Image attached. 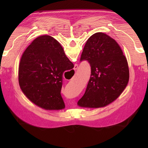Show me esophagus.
<instances>
[{
    "mask_svg": "<svg viewBox=\"0 0 148 148\" xmlns=\"http://www.w3.org/2000/svg\"><path fill=\"white\" fill-rule=\"evenodd\" d=\"M77 68H78V65H77V64H75L74 67V71H76L77 69Z\"/></svg>",
    "mask_w": 148,
    "mask_h": 148,
    "instance_id": "obj_1",
    "label": "esophagus"
}]
</instances>
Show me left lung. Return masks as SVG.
<instances>
[{
	"label": "left lung",
	"mask_w": 148,
	"mask_h": 148,
	"mask_svg": "<svg viewBox=\"0 0 148 148\" xmlns=\"http://www.w3.org/2000/svg\"><path fill=\"white\" fill-rule=\"evenodd\" d=\"M83 60L90 65L91 76L77 104L97 108L114 101L129 79L128 62L118 44L106 34H94L84 47L80 62Z\"/></svg>",
	"instance_id": "left-lung-1"
}]
</instances>
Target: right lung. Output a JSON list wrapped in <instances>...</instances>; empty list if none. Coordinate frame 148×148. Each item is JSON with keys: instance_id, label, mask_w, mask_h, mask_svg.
Listing matches in <instances>:
<instances>
[{"instance_id": "right-lung-1", "label": "right lung", "mask_w": 148, "mask_h": 148, "mask_svg": "<svg viewBox=\"0 0 148 148\" xmlns=\"http://www.w3.org/2000/svg\"><path fill=\"white\" fill-rule=\"evenodd\" d=\"M73 66L57 40L49 36H40L21 56L20 86L27 98L41 108L62 109L65 108L60 93L63 74Z\"/></svg>"}]
</instances>
